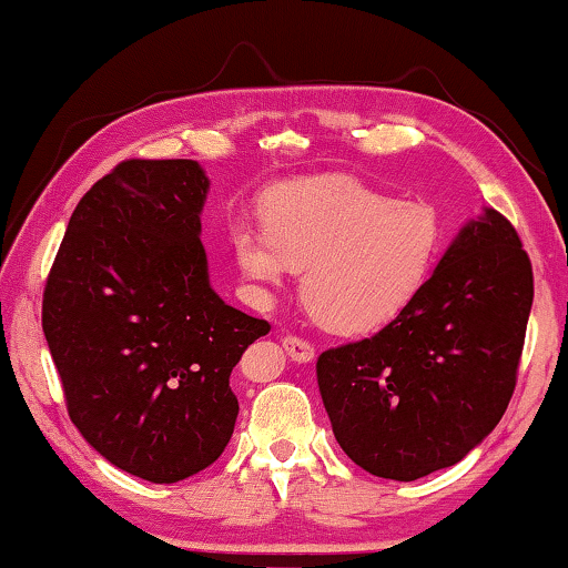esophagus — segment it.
<instances>
[{"label": "esophagus", "instance_id": "34e87169", "mask_svg": "<svg viewBox=\"0 0 568 568\" xmlns=\"http://www.w3.org/2000/svg\"><path fill=\"white\" fill-rule=\"evenodd\" d=\"M283 348H285V354L298 364L311 362V358L316 356V348H313V344H308V341L301 338V336H291V333L283 336Z\"/></svg>", "mask_w": 568, "mask_h": 568}]
</instances>
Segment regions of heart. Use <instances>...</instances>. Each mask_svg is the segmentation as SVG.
Here are the masks:
<instances>
[{
	"label": "heart",
	"instance_id": "heart-1",
	"mask_svg": "<svg viewBox=\"0 0 568 568\" xmlns=\"http://www.w3.org/2000/svg\"><path fill=\"white\" fill-rule=\"evenodd\" d=\"M265 227L240 222L232 250L252 283L277 287L303 270L301 298L333 333H368L399 318L437 263L439 222L427 204L394 202L346 176L275 189Z\"/></svg>",
	"mask_w": 568,
	"mask_h": 568
}]
</instances>
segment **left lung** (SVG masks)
I'll use <instances>...</instances> for the list:
<instances>
[{
    "mask_svg": "<svg viewBox=\"0 0 568 568\" xmlns=\"http://www.w3.org/2000/svg\"><path fill=\"white\" fill-rule=\"evenodd\" d=\"M530 303L528 252L500 212L485 210L399 318L318 356L341 449L376 478L404 483L460 463L508 409Z\"/></svg>",
    "mask_w": 568,
    "mask_h": 568,
    "instance_id": "8db88e82",
    "label": "left lung"
}]
</instances>
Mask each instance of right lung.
<instances>
[{
  "label": "right lung",
  "mask_w": 568,
  "mask_h": 568,
  "mask_svg": "<svg viewBox=\"0 0 568 568\" xmlns=\"http://www.w3.org/2000/svg\"><path fill=\"white\" fill-rule=\"evenodd\" d=\"M192 159H129L78 202L42 295V331L68 414L108 463L179 483L227 447L230 386L270 323L210 285Z\"/></svg>",
  "instance_id": "right-lung-1"
}]
</instances>
